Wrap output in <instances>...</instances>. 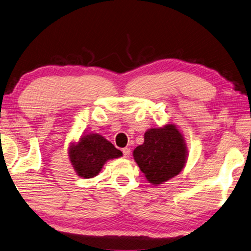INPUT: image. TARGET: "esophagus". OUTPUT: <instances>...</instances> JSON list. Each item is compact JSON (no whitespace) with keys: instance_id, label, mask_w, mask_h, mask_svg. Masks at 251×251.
I'll use <instances>...</instances> for the list:
<instances>
[{"instance_id":"obj_1","label":"esophagus","mask_w":251,"mask_h":251,"mask_svg":"<svg viewBox=\"0 0 251 251\" xmlns=\"http://www.w3.org/2000/svg\"><path fill=\"white\" fill-rule=\"evenodd\" d=\"M123 154H124L125 158H128V156L130 155V149L129 148L123 149Z\"/></svg>"}]
</instances>
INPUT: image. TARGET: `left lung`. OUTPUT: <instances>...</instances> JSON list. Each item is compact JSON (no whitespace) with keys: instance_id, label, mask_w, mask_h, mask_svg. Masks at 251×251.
I'll return each instance as SVG.
<instances>
[{"instance_id":"left-lung-1","label":"left lung","mask_w":251,"mask_h":251,"mask_svg":"<svg viewBox=\"0 0 251 251\" xmlns=\"http://www.w3.org/2000/svg\"><path fill=\"white\" fill-rule=\"evenodd\" d=\"M187 150L178 129L169 124L145 134V142L134 150V159L151 184L160 185L183 170Z\"/></svg>"}]
</instances>
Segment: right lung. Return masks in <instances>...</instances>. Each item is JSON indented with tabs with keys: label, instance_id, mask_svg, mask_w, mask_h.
<instances>
[{
	"label": "right lung",
	"instance_id": "add662e5",
	"mask_svg": "<svg viewBox=\"0 0 251 251\" xmlns=\"http://www.w3.org/2000/svg\"><path fill=\"white\" fill-rule=\"evenodd\" d=\"M122 155V151L98 134L82 136L77 145L70 148V159L74 169L83 178L95 177L107 160Z\"/></svg>",
	"mask_w": 251,
	"mask_h": 251
}]
</instances>
